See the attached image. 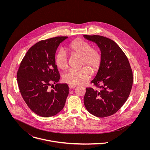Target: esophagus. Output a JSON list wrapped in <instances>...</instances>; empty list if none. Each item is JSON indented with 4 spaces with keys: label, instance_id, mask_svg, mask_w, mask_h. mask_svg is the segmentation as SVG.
I'll return each mask as SVG.
<instances>
[{
    "label": "esophagus",
    "instance_id": "esophagus-1",
    "mask_svg": "<svg viewBox=\"0 0 150 150\" xmlns=\"http://www.w3.org/2000/svg\"><path fill=\"white\" fill-rule=\"evenodd\" d=\"M76 87V86H75V85H71V84L69 85V88L70 89H73V88H74Z\"/></svg>",
    "mask_w": 150,
    "mask_h": 150
}]
</instances>
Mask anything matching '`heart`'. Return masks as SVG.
Listing matches in <instances>:
<instances>
[{
  "mask_svg": "<svg viewBox=\"0 0 150 150\" xmlns=\"http://www.w3.org/2000/svg\"><path fill=\"white\" fill-rule=\"evenodd\" d=\"M67 50L72 55L81 57L80 67L78 70H69L63 76L65 83L71 85H81L86 83L91 76V71L96 72L102 63V54L97 47H92L91 43L83 40H77L70 43ZM55 62L58 68L66 70L69 67V59L64 51H58Z\"/></svg>",
  "mask_w": 150,
  "mask_h": 150,
  "instance_id": "obj_1",
  "label": "heart"
}]
</instances>
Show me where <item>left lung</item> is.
Wrapping results in <instances>:
<instances>
[{"mask_svg": "<svg viewBox=\"0 0 150 150\" xmlns=\"http://www.w3.org/2000/svg\"><path fill=\"white\" fill-rule=\"evenodd\" d=\"M96 43L102 61L95 79L91 81L98 89L86 88L84 103L91 114L100 118L110 116L123 106L133 84V73L125 53L113 40L99 35H84Z\"/></svg>", "mask_w": 150, "mask_h": 150, "instance_id": "1", "label": "left lung"}]
</instances>
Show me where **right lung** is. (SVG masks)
<instances>
[{"label":"right lung","mask_w":150,"mask_h":150,"mask_svg":"<svg viewBox=\"0 0 150 150\" xmlns=\"http://www.w3.org/2000/svg\"><path fill=\"white\" fill-rule=\"evenodd\" d=\"M67 38L58 36L36 43L24 56L17 71V83L22 98L39 116H54L65 105L69 86L67 84H56L60 75L55 57L58 47ZM51 83L56 86L50 90L49 86Z\"/></svg>","instance_id":"obj_1"}]
</instances>
